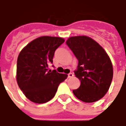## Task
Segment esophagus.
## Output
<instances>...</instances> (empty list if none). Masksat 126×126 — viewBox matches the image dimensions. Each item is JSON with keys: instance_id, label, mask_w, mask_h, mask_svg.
I'll return each mask as SVG.
<instances>
[{"instance_id": "1", "label": "esophagus", "mask_w": 126, "mask_h": 126, "mask_svg": "<svg viewBox=\"0 0 126 126\" xmlns=\"http://www.w3.org/2000/svg\"><path fill=\"white\" fill-rule=\"evenodd\" d=\"M74 76V74H72V73H69V74H68V78H72V77Z\"/></svg>"}]
</instances>
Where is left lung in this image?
Masks as SVG:
<instances>
[{"label":"left lung","instance_id":"left-lung-1","mask_svg":"<svg viewBox=\"0 0 126 126\" xmlns=\"http://www.w3.org/2000/svg\"><path fill=\"white\" fill-rule=\"evenodd\" d=\"M66 44L78 60L74 74L81 84L73 93L85 103L100 100L107 93L113 79L109 57L103 47L88 36L71 37Z\"/></svg>","mask_w":126,"mask_h":126}]
</instances>
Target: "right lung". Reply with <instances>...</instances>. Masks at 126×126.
I'll use <instances>...</instances> for the list:
<instances>
[{
  "instance_id": "right-lung-1",
  "label": "right lung",
  "mask_w": 126,
  "mask_h": 126,
  "mask_svg": "<svg viewBox=\"0 0 126 126\" xmlns=\"http://www.w3.org/2000/svg\"><path fill=\"white\" fill-rule=\"evenodd\" d=\"M65 42L60 37L42 36L21 50L17 62V82L29 100L47 103L55 96L58 86L67 78L56 69L48 70L55 52ZM53 66V65H52Z\"/></svg>"
}]
</instances>
